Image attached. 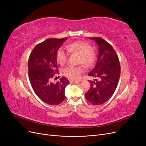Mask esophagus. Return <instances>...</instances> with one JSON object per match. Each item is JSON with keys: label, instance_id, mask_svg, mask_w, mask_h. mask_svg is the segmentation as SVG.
I'll return each mask as SVG.
<instances>
[{"label": "esophagus", "instance_id": "obj_1", "mask_svg": "<svg viewBox=\"0 0 146 146\" xmlns=\"http://www.w3.org/2000/svg\"><path fill=\"white\" fill-rule=\"evenodd\" d=\"M69 82L72 84H77L78 83V81H74V80H69Z\"/></svg>", "mask_w": 146, "mask_h": 146}]
</instances>
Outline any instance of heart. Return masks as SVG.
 Listing matches in <instances>:
<instances>
[{"mask_svg": "<svg viewBox=\"0 0 146 146\" xmlns=\"http://www.w3.org/2000/svg\"><path fill=\"white\" fill-rule=\"evenodd\" d=\"M66 50L70 54L79 55L78 63L83 64L86 67H91L94 64L96 60L94 51L92 46L86 42L76 41L65 46ZM56 60L60 64H64L68 59V54L63 48H60L56 52ZM83 66H68L63 70V74L71 80H77L80 75L83 72Z\"/></svg>", "mask_w": 146, "mask_h": 146, "instance_id": "1", "label": "heart"}]
</instances>
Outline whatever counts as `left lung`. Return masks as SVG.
Listing matches in <instances>:
<instances>
[{"mask_svg":"<svg viewBox=\"0 0 146 146\" xmlns=\"http://www.w3.org/2000/svg\"><path fill=\"white\" fill-rule=\"evenodd\" d=\"M99 46V55L94 68L88 76L95 78L89 80L90 88L85 93L86 99L94 105L108 101L115 91L121 74L118 56L111 44L103 38H89Z\"/></svg>","mask_w":146,"mask_h":146,"instance_id":"left-lung-1","label":"left lung"}]
</instances>
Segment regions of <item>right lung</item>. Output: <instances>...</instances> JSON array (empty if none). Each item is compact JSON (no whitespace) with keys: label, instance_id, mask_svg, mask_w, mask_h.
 <instances>
[{"label":"right lung","instance_id":"1","mask_svg":"<svg viewBox=\"0 0 146 146\" xmlns=\"http://www.w3.org/2000/svg\"><path fill=\"white\" fill-rule=\"evenodd\" d=\"M68 37L49 38L37 44L30 53L28 62L29 77L35 94L44 102L57 105L65 99V88L69 80L62 77L55 84L51 79L58 74L56 52Z\"/></svg>","mask_w":146,"mask_h":146}]
</instances>
